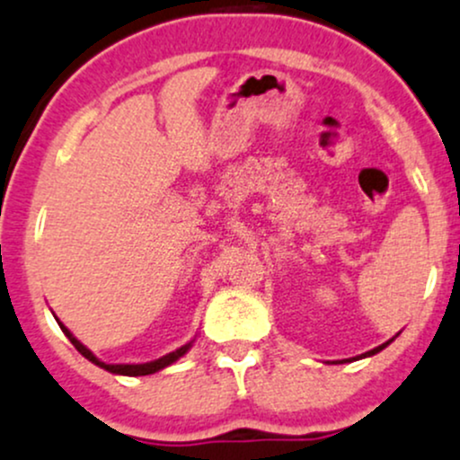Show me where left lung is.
Listing matches in <instances>:
<instances>
[{
	"instance_id": "obj_1",
	"label": "left lung",
	"mask_w": 460,
	"mask_h": 460,
	"mask_svg": "<svg viewBox=\"0 0 460 460\" xmlns=\"http://www.w3.org/2000/svg\"><path fill=\"white\" fill-rule=\"evenodd\" d=\"M394 340V338H393ZM393 340H388V342H384V344H379V347H375V349H370V350H367V353H362V355H358V358H350V359H340V364L342 362H353V359H362V358H370V355H375V353H379V350L382 349H386L390 342H393ZM338 364V362H335Z\"/></svg>"
}]
</instances>
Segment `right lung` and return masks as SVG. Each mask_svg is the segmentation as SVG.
I'll return each mask as SVG.
<instances>
[{"mask_svg": "<svg viewBox=\"0 0 460 460\" xmlns=\"http://www.w3.org/2000/svg\"><path fill=\"white\" fill-rule=\"evenodd\" d=\"M57 323H58V318H57ZM58 327H61L63 333L67 335V340H70L74 347H76V350L83 355V358H87L92 364H96V367L110 370V373H113V375H127V377H140V375H153V373H157V370L171 367L172 362H177V359H180L181 355L189 353V349L192 347V342H189V344H184V347H180L177 350H172V353L162 355L160 359H153V362H146V364H105V362H101V359H98L96 355H93L92 350L85 347V344L78 342V340L74 338V335L70 333V329H67L66 324L58 323Z\"/></svg>", "mask_w": 460, "mask_h": 460, "instance_id": "add662e5", "label": "right lung"}]
</instances>
